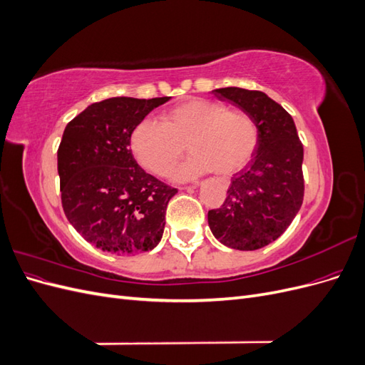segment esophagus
I'll list each match as a JSON object with an SVG mask.
<instances>
[{"label": "esophagus", "instance_id": "obj_1", "mask_svg": "<svg viewBox=\"0 0 365 365\" xmlns=\"http://www.w3.org/2000/svg\"><path fill=\"white\" fill-rule=\"evenodd\" d=\"M190 187H193V189H195V187H197V182H193Z\"/></svg>", "mask_w": 365, "mask_h": 365}]
</instances>
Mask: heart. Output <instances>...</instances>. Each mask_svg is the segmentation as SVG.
<instances>
[{
  "mask_svg": "<svg viewBox=\"0 0 365 365\" xmlns=\"http://www.w3.org/2000/svg\"><path fill=\"white\" fill-rule=\"evenodd\" d=\"M259 143L256 120L242 109L190 98L160 115V123L143 120L130 134V148L138 163L157 176H165L184 153L192 155L175 178H193L208 170L228 176L251 161Z\"/></svg>",
  "mask_w": 365,
  "mask_h": 365,
  "instance_id": "heart-1",
  "label": "heart"
}]
</instances>
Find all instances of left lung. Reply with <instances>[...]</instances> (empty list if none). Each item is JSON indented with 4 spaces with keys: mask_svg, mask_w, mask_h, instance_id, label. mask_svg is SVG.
<instances>
[{
    "mask_svg": "<svg viewBox=\"0 0 365 365\" xmlns=\"http://www.w3.org/2000/svg\"><path fill=\"white\" fill-rule=\"evenodd\" d=\"M215 94L256 120L259 143L224 204L208 212V225L220 244L254 251L280 237L303 204V145L289 113L264 93L228 86Z\"/></svg>",
    "mask_w": 365,
    "mask_h": 365,
    "instance_id": "1",
    "label": "left lung"
}]
</instances>
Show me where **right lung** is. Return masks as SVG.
Here are the masks:
<instances>
[{
  "mask_svg": "<svg viewBox=\"0 0 365 365\" xmlns=\"http://www.w3.org/2000/svg\"><path fill=\"white\" fill-rule=\"evenodd\" d=\"M169 98H106L63 130L58 149L63 213L98 250L135 254L163 237L165 208L178 190L143 170L129 145L134 128Z\"/></svg>",
  "mask_w": 365,
  "mask_h": 365,
  "instance_id": "right-lung-1",
  "label": "right lung"
}]
</instances>
